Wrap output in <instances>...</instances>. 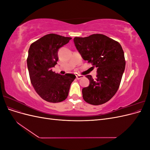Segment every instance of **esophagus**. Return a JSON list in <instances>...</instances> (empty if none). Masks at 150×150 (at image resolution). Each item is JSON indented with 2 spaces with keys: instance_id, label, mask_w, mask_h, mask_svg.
<instances>
[{
  "instance_id": "1",
  "label": "esophagus",
  "mask_w": 150,
  "mask_h": 150,
  "mask_svg": "<svg viewBox=\"0 0 150 150\" xmlns=\"http://www.w3.org/2000/svg\"><path fill=\"white\" fill-rule=\"evenodd\" d=\"M76 79H81V78H84V76H83V75H79V74H76Z\"/></svg>"
}]
</instances>
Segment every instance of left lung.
<instances>
[{"label": "left lung", "instance_id": "obj_1", "mask_svg": "<svg viewBox=\"0 0 150 150\" xmlns=\"http://www.w3.org/2000/svg\"><path fill=\"white\" fill-rule=\"evenodd\" d=\"M76 49L83 59L97 67V78L86 76L89 85L82 89L84 100L100 105L114 96L125 69L124 51L121 44L106 35L96 34L86 38H74Z\"/></svg>", "mask_w": 150, "mask_h": 150}]
</instances>
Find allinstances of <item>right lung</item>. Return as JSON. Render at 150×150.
I'll list each match as a JSON object with an SVG mask.
<instances>
[{
	"label": "right lung",
	"instance_id": "right-lung-1",
	"mask_svg": "<svg viewBox=\"0 0 150 150\" xmlns=\"http://www.w3.org/2000/svg\"><path fill=\"white\" fill-rule=\"evenodd\" d=\"M71 38L49 34L31 44L27 59L32 85L40 97L49 103H59L67 98L76 76L61 75L52 71L59 59L60 47Z\"/></svg>",
	"mask_w": 150,
	"mask_h": 150
}]
</instances>
